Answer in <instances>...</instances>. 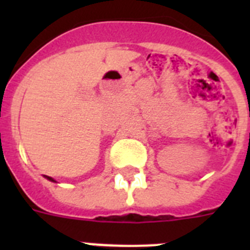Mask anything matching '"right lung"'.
Returning <instances> with one entry per match:
<instances>
[{"mask_svg":"<svg viewBox=\"0 0 250 250\" xmlns=\"http://www.w3.org/2000/svg\"><path fill=\"white\" fill-rule=\"evenodd\" d=\"M47 179H48V180H51V182H55L54 179H52V178H50V176H47Z\"/></svg>","mask_w":250,"mask_h":250,"instance_id":"obj_1","label":"right lung"}]
</instances>
